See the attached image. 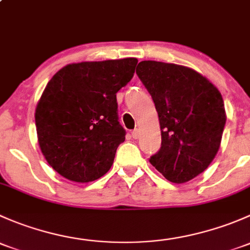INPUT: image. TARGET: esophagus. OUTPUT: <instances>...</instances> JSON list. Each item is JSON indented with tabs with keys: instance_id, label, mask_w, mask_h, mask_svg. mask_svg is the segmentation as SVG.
Returning <instances> with one entry per match:
<instances>
[{
	"instance_id": "obj_1",
	"label": "esophagus",
	"mask_w": 250,
	"mask_h": 250,
	"mask_svg": "<svg viewBox=\"0 0 250 250\" xmlns=\"http://www.w3.org/2000/svg\"><path fill=\"white\" fill-rule=\"evenodd\" d=\"M132 137L134 138V139H139L140 137V130L139 129H134L132 132Z\"/></svg>"
}]
</instances>
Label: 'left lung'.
Returning <instances> with one entry per match:
<instances>
[{"mask_svg": "<svg viewBox=\"0 0 250 250\" xmlns=\"http://www.w3.org/2000/svg\"><path fill=\"white\" fill-rule=\"evenodd\" d=\"M137 75L152 97L162 135L150 163L170 183H188L209 167L220 148L226 122L221 93L184 65L144 60Z\"/></svg>", "mask_w": 250, "mask_h": 250, "instance_id": "1", "label": "left lung"}]
</instances>
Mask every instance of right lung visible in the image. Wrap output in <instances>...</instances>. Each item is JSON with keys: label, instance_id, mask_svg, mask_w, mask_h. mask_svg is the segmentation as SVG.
<instances>
[{"label": "right lung", "instance_id": "obj_1", "mask_svg": "<svg viewBox=\"0 0 250 250\" xmlns=\"http://www.w3.org/2000/svg\"><path fill=\"white\" fill-rule=\"evenodd\" d=\"M137 64V58L75 62L47 83L35 111L37 139L48 165L65 179L89 183L109 172L125 139L116 93Z\"/></svg>", "mask_w": 250, "mask_h": 250}]
</instances>
